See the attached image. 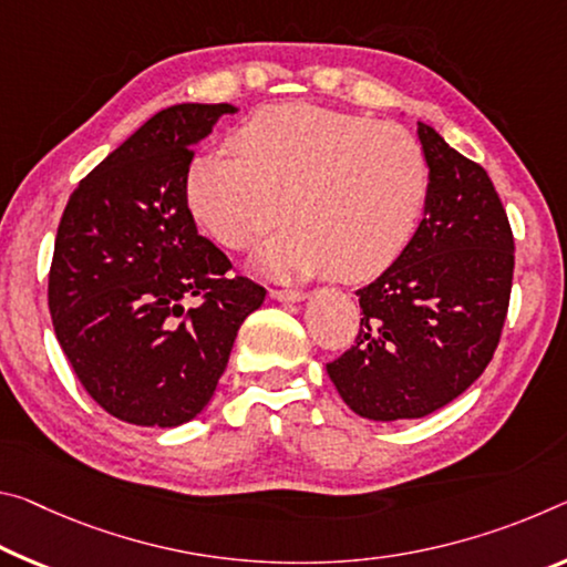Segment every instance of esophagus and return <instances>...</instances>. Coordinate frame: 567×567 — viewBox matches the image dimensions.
Instances as JSON below:
<instances>
[{"mask_svg": "<svg viewBox=\"0 0 567 567\" xmlns=\"http://www.w3.org/2000/svg\"><path fill=\"white\" fill-rule=\"evenodd\" d=\"M269 298L277 300V302H302L308 298V292L302 290H272L269 292Z\"/></svg>", "mask_w": 567, "mask_h": 567, "instance_id": "esophagus-1", "label": "esophagus"}]
</instances>
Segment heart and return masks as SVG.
Instances as JSON below:
<instances>
[{
    "mask_svg": "<svg viewBox=\"0 0 567 567\" xmlns=\"http://www.w3.org/2000/svg\"><path fill=\"white\" fill-rule=\"evenodd\" d=\"M239 156L206 154L188 168L196 221L229 249H249L292 221L257 255L269 277L368 282L406 251L429 202V161L401 125L312 103H280L235 133Z\"/></svg>",
    "mask_w": 567,
    "mask_h": 567,
    "instance_id": "1",
    "label": "heart"
}]
</instances>
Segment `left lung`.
I'll use <instances>...</instances> for the list:
<instances>
[{"mask_svg": "<svg viewBox=\"0 0 567 567\" xmlns=\"http://www.w3.org/2000/svg\"><path fill=\"white\" fill-rule=\"evenodd\" d=\"M429 202L406 251L363 290L355 346L328 363L350 411L421 419L446 406L492 361L507 318L515 241L492 178L426 123Z\"/></svg>", "mask_w": 567, "mask_h": 567, "instance_id": "obj_1", "label": "left lung"}]
</instances>
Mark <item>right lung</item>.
<instances>
[{
  "label": "right lung",
  "instance_id": "right-lung-1",
  "mask_svg": "<svg viewBox=\"0 0 567 567\" xmlns=\"http://www.w3.org/2000/svg\"><path fill=\"white\" fill-rule=\"evenodd\" d=\"M231 103L156 113L70 194L50 316L80 383L111 416L171 429L199 416L265 290L229 275L186 202L194 146Z\"/></svg>",
  "mask_w": 567,
  "mask_h": 567
}]
</instances>
